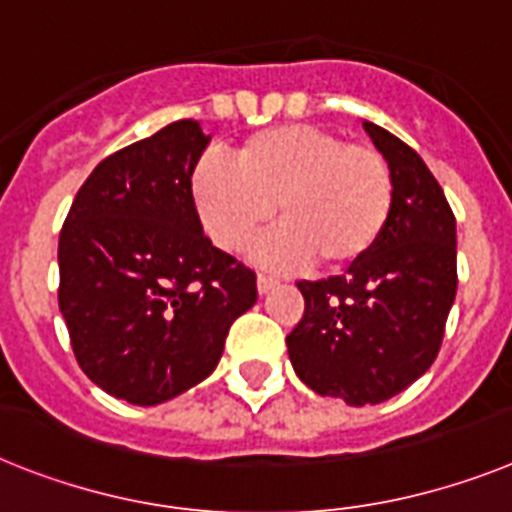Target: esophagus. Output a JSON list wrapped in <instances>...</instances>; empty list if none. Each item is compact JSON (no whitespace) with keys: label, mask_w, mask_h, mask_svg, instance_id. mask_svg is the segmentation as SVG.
<instances>
[{"label":"esophagus","mask_w":512,"mask_h":512,"mask_svg":"<svg viewBox=\"0 0 512 512\" xmlns=\"http://www.w3.org/2000/svg\"><path fill=\"white\" fill-rule=\"evenodd\" d=\"M276 283L278 281L273 276H268V273H260V276H257V291H260V294H268V291L273 289Z\"/></svg>","instance_id":"1"}]
</instances>
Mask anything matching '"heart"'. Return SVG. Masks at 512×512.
<instances>
[{
    "instance_id": "1",
    "label": "heart",
    "mask_w": 512,
    "mask_h": 512,
    "mask_svg": "<svg viewBox=\"0 0 512 512\" xmlns=\"http://www.w3.org/2000/svg\"><path fill=\"white\" fill-rule=\"evenodd\" d=\"M236 169L213 158L192 171V200L210 239L239 252L278 213L257 244L260 263L346 270L367 260L388 231L395 184L388 161L367 145L312 124H278L249 135Z\"/></svg>"
}]
</instances>
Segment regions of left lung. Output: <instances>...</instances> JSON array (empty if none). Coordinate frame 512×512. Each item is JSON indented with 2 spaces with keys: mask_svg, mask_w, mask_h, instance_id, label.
Segmentation results:
<instances>
[{
  "mask_svg": "<svg viewBox=\"0 0 512 512\" xmlns=\"http://www.w3.org/2000/svg\"><path fill=\"white\" fill-rule=\"evenodd\" d=\"M364 130L393 171L388 231L346 276L296 283L304 315L286 336L299 380L349 406L388 401L432 367L458 286L442 187L414 148L372 122Z\"/></svg>",
  "mask_w": 512,
  "mask_h": 512,
  "instance_id": "left-lung-1",
  "label": "left lung"
}]
</instances>
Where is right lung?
Segmentation results:
<instances>
[{
  "instance_id": "right-lung-1",
  "label": "right lung",
  "mask_w": 512,
  "mask_h": 512,
  "mask_svg": "<svg viewBox=\"0 0 512 512\" xmlns=\"http://www.w3.org/2000/svg\"><path fill=\"white\" fill-rule=\"evenodd\" d=\"M208 143L179 119L103 158L59 234V312L77 364L135 406L203 382L257 302L255 270L210 244L192 200Z\"/></svg>"
}]
</instances>
